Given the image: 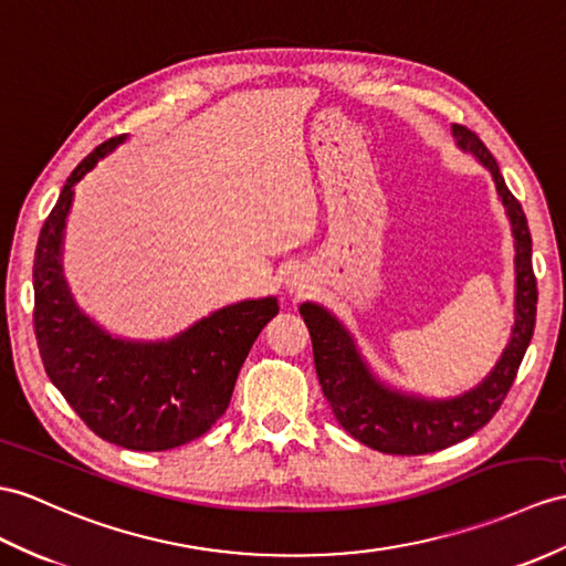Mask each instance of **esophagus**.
I'll list each match as a JSON object with an SVG mask.
<instances>
[{
    "instance_id": "1",
    "label": "esophagus",
    "mask_w": 566,
    "mask_h": 566,
    "mask_svg": "<svg viewBox=\"0 0 566 566\" xmlns=\"http://www.w3.org/2000/svg\"><path fill=\"white\" fill-rule=\"evenodd\" d=\"M305 287H307L305 283H300V281H293V283H291V293H302V291H305Z\"/></svg>"
}]
</instances>
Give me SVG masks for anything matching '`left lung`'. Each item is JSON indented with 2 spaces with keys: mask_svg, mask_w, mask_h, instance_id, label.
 <instances>
[{
  "mask_svg": "<svg viewBox=\"0 0 566 566\" xmlns=\"http://www.w3.org/2000/svg\"><path fill=\"white\" fill-rule=\"evenodd\" d=\"M451 132L459 146L471 150L492 172L516 240V322L512 340L490 377L478 389L451 401H424V398L391 391L369 375L348 331L334 316L310 302L300 307L312 336L316 377L338 424L365 447L381 453H398V457H418V453L447 449L485 427L512 389L535 328L537 283L531 261L533 250L526 213L504 185L500 165L480 142V136L463 124H453Z\"/></svg>",
  "mask_w": 566,
  "mask_h": 566,
  "instance_id": "8db88e82",
  "label": "left lung"
}]
</instances>
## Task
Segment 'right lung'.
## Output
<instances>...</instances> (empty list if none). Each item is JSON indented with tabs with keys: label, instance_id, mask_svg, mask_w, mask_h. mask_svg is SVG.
Instances as JSON below:
<instances>
[{
	"label": "right lung",
	"instance_id": "1",
	"mask_svg": "<svg viewBox=\"0 0 566 566\" xmlns=\"http://www.w3.org/2000/svg\"><path fill=\"white\" fill-rule=\"evenodd\" d=\"M122 142L113 136L76 165L40 230L33 328L50 381L88 430L132 451H165L209 432L228 410L240 367L279 302H240L168 343L113 338L76 310L60 264L64 220L74 185Z\"/></svg>",
	"mask_w": 566,
	"mask_h": 566
}]
</instances>
